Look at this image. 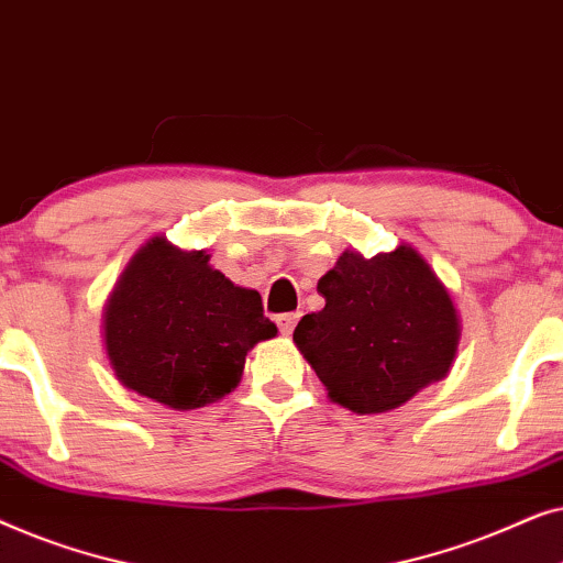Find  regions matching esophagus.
Here are the masks:
<instances>
[{
  "instance_id": "34e87169",
  "label": "esophagus",
  "mask_w": 563,
  "mask_h": 563,
  "mask_svg": "<svg viewBox=\"0 0 563 563\" xmlns=\"http://www.w3.org/2000/svg\"><path fill=\"white\" fill-rule=\"evenodd\" d=\"M299 320V312H284V314H276V325H279V330L284 335H289L291 330H295Z\"/></svg>"
}]
</instances>
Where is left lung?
Wrapping results in <instances>:
<instances>
[{"label":"left lung","instance_id":"left-lung-1","mask_svg":"<svg viewBox=\"0 0 563 563\" xmlns=\"http://www.w3.org/2000/svg\"><path fill=\"white\" fill-rule=\"evenodd\" d=\"M318 291L325 307L299 320L295 343L333 402L387 412L449 374L456 307L418 251H345Z\"/></svg>","mask_w":563,"mask_h":563}]
</instances>
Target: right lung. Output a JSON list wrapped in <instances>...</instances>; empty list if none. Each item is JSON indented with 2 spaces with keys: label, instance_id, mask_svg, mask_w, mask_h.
I'll list each match as a JSON object with an SVG mask.
<instances>
[{
  "label": "right lung",
  "instance_id": "add662e5",
  "mask_svg": "<svg viewBox=\"0 0 563 563\" xmlns=\"http://www.w3.org/2000/svg\"><path fill=\"white\" fill-rule=\"evenodd\" d=\"M276 335L261 295L214 272L205 251L145 243L104 314L107 356L118 379L174 410H195L241 382L249 353Z\"/></svg>",
  "mask_w": 563,
  "mask_h": 563
}]
</instances>
